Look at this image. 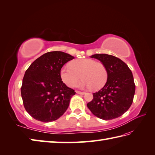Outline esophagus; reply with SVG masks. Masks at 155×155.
I'll return each mask as SVG.
<instances>
[{"label": "esophagus", "mask_w": 155, "mask_h": 155, "mask_svg": "<svg viewBox=\"0 0 155 155\" xmlns=\"http://www.w3.org/2000/svg\"><path fill=\"white\" fill-rule=\"evenodd\" d=\"M76 93H77V94H85L84 92H81V91H76Z\"/></svg>", "instance_id": "1"}]
</instances>
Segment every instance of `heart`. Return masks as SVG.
Segmentation results:
<instances>
[{
  "label": "heart",
  "instance_id": "1",
  "mask_svg": "<svg viewBox=\"0 0 155 155\" xmlns=\"http://www.w3.org/2000/svg\"><path fill=\"white\" fill-rule=\"evenodd\" d=\"M62 81L69 87H74L82 79L83 82L77 85L79 88L99 90L107 83L108 71L105 65L93 59L83 58L71 62L70 66L62 67L60 71Z\"/></svg>",
  "mask_w": 155,
  "mask_h": 155
}]
</instances>
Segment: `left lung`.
Wrapping results in <instances>:
<instances>
[{
	"label": "left lung",
	"mask_w": 155,
	"mask_h": 155,
	"mask_svg": "<svg viewBox=\"0 0 155 155\" xmlns=\"http://www.w3.org/2000/svg\"><path fill=\"white\" fill-rule=\"evenodd\" d=\"M91 58L98 59L108 71L104 86L93 93V99L87 107L94 116L103 120L120 117L133 103L135 84L133 73L126 63L116 57L107 54H96Z\"/></svg>",
	"instance_id": "8db88e82"
}]
</instances>
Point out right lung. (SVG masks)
<instances>
[{
  "instance_id": "add662e5",
  "label": "right lung",
  "mask_w": 155,
  "mask_h": 155,
  "mask_svg": "<svg viewBox=\"0 0 155 155\" xmlns=\"http://www.w3.org/2000/svg\"><path fill=\"white\" fill-rule=\"evenodd\" d=\"M73 58L64 52H48L26 71L21 96L26 110L35 119L48 123L57 120L67 110L76 93L62 81L60 71Z\"/></svg>"
}]
</instances>
